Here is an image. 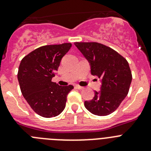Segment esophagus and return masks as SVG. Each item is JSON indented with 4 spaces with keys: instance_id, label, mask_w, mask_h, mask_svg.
Masks as SVG:
<instances>
[{
    "instance_id": "obj_1",
    "label": "esophagus",
    "mask_w": 151,
    "mask_h": 151,
    "mask_svg": "<svg viewBox=\"0 0 151 151\" xmlns=\"http://www.w3.org/2000/svg\"><path fill=\"white\" fill-rule=\"evenodd\" d=\"M76 88L77 89H78V90H82V89H84V87H82V86H80V85H76Z\"/></svg>"
}]
</instances>
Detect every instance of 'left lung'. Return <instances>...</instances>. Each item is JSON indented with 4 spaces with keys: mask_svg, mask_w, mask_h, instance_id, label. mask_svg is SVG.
I'll use <instances>...</instances> for the list:
<instances>
[{
    "mask_svg": "<svg viewBox=\"0 0 151 151\" xmlns=\"http://www.w3.org/2000/svg\"><path fill=\"white\" fill-rule=\"evenodd\" d=\"M74 45L90 63L91 74L102 79L101 90L85 101V108L96 116L110 115L129 93L132 79L129 63L115 50L98 42Z\"/></svg>",
    "mask_w": 151,
    "mask_h": 151,
    "instance_id": "left-lung-1",
    "label": "left lung"
}]
</instances>
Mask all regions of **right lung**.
Listing matches in <instances>:
<instances>
[{
	"instance_id": "add662e5",
	"label": "right lung",
	"mask_w": 151,
	"mask_h": 151,
	"mask_svg": "<svg viewBox=\"0 0 151 151\" xmlns=\"http://www.w3.org/2000/svg\"><path fill=\"white\" fill-rule=\"evenodd\" d=\"M71 47V43L45 45L21 60L17 74L21 92L31 108L41 116L51 118L60 114L66 106L67 94L74 88L52 82L61 59Z\"/></svg>"
}]
</instances>
